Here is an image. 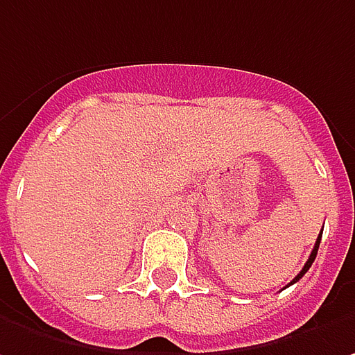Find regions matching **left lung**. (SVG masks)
<instances>
[{
	"mask_svg": "<svg viewBox=\"0 0 355 355\" xmlns=\"http://www.w3.org/2000/svg\"><path fill=\"white\" fill-rule=\"evenodd\" d=\"M320 238H322V236H318V239H316V243H314V250H312L311 257H309V261L304 263V267H302V269H300V273H299V275L295 277V279H293V281H291V283H288V285H293V283H297V281H299L300 277L304 275V273H306V271H309V269H311L312 261H314V259H316V253H318V245H320Z\"/></svg>",
	"mask_w": 355,
	"mask_h": 355,
	"instance_id": "8db88e82",
	"label": "left lung"
}]
</instances>
